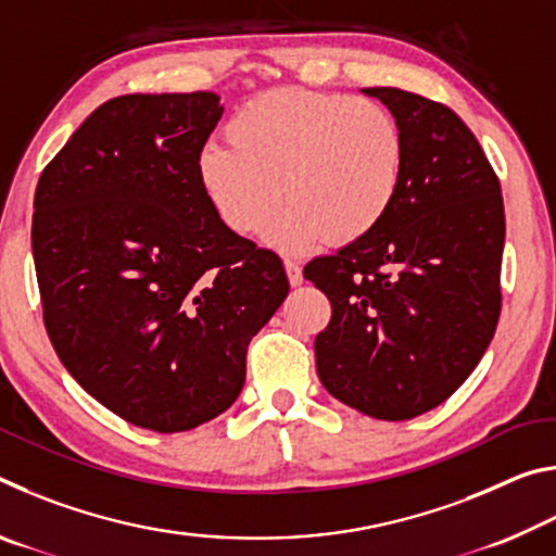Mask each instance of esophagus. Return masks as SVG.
<instances>
[{"instance_id": "obj_1", "label": "esophagus", "mask_w": 556, "mask_h": 556, "mask_svg": "<svg viewBox=\"0 0 556 556\" xmlns=\"http://www.w3.org/2000/svg\"><path fill=\"white\" fill-rule=\"evenodd\" d=\"M285 269H287V277H289V285H291V287H299L301 281H304V271H301V262H296V260H285Z\"/></svg>"}]
</instances>
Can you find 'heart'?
Returning <instances> with one entry per match:
<instances>
[{"label":"heart","instance_id":"b5f03b06","mask_svg":"<svg viewBox=\"0 0 556 556\" xmlns=\"http://www.w3.org/2000/svg\"><path fill=\"white\" fill-rule=\"evenodd\" d=\"M228 142L201 147L195 172L230 230L255 235L287 201L267 238L304 250L324 238L355 242L390 213L404 178V135L370 98L269 90L225 127Z\"/></svg>","mask_w":556,"mask_h":556}]
</instances>
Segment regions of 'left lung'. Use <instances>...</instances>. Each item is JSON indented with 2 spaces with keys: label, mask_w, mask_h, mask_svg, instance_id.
I'll return each mask as SVG.
<instances>
[{
  "label": "left lung",
  "mask_w": 556,
  "mask_h": 556,
  "mask_svg": "<svg viewBox=\"0 0 556 556\" xmlns=\"http://www.w3.org/2000/svg\"><path fill=\"white\" fill-rule=\"evenodd\" d=\"M400 122L404 178L370 235L304 267L331 301L316 336L324 388L375 419L448 400L501 316L505 211L497 176L464 119L400 88H363Z\"/></svg>",
  "instance_id": "obj_1"
}]
</instances>
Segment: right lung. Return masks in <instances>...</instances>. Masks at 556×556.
<instances>
[{
	"label": "right lung",
	"mask_w": 556,
	"mask_h": 556,
	"mask_svg": "<svg viewBox=\"0 0 556 556\" xmlns=\"http://www.w3.org/2000/svg\"><path fill=\"white\" fill-rule=\"evenodd\" d=\"M215 92L112 98L34 195L43 324L75 382L129 425L174 434L238 400L248 345L289 294L281 260L232 232L195 162Z\"/></svg>",
	"instance_id": "1"
}]
</instances>
